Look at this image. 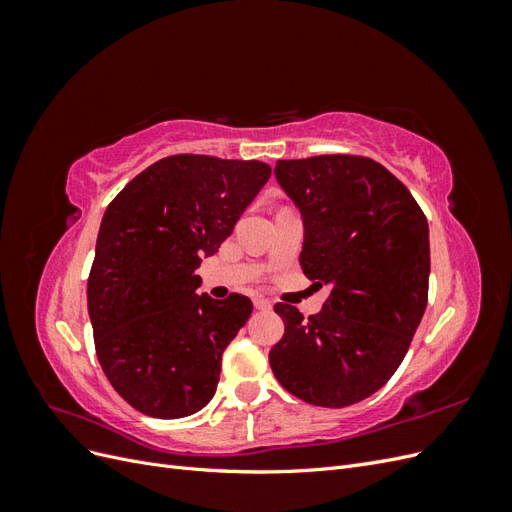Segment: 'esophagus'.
Returning a JSON list of instances; mask_svg holds the SVG:
<instances>
[{"label": "esophagus", "instance_id": "obj_1", "mask_svg": "<svg viewBox=\"0 0 512 512\" xmlns=\"http://www.w3.org/2000/svg\"><path fill=\"white\" fill-rule=\"evenodd\" d=\"M254 305H256V309H271L273 307V303L265 297H254Z\"/></svg>", "mask_w": 512, "mask_h": 512}]
</instances>
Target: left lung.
<instances>
[{
  "mask_svg": "<svg viewBox=\"0 0 512 512\" xmlns=\"http://www.w3.org/2000/svg\"><path fill=\"white\" fill-rule=\"evenodd\" d=\"M275 177L305 224L301 269L331 294L303 320L277 303L275 378L307 404L344 408L374 395L404 361L427 307L429 226L408 188L363 156L280 160Z\"/></svg>",
  "mask_w": 512,
  "mask_h": 512,
  "instance_id": "8db88e82",
  "label": "left lung"
}]
</instances>
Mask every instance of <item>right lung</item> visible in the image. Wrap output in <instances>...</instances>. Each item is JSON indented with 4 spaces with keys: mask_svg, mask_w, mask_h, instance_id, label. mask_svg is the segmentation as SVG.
Masks as SVG:
<instances>
[{
    "mask_svg": "<svg viewBox=\"0 0 512 512\" xmlns=\"http://www.w3.org/2000/svg\"><path fill=\"white\" fill-rule=\"evenodd\" d=\"M269 177L258 160L179 153L145 168L106 207L87 307L104 374L138 412L183 418L211 401L252 301L196 294V269Z\"/></svg>",
    "mask_w": 512,
    "mask_h": 512,
    "instance_id": "obj_1",
    "label": "right lung"
}]
</instances>
